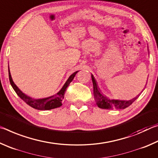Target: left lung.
Segmentation results:
<instances>
[{"mask_svg": "<svg viewBox=\"0 0 158 158\" xmlns=\"http://www.w3.org/2000/svg\"><path fill=\"white\" fill-rule=\"evenodd\" d=\"M92 81L93 84V94H94V98L96 102V105L98 107L104 109H125L130 105H132L134 101L137 100V97L132 99L130 100H114V99H109L106 97L101 93L100 89L98 88L97 81L95 79L94 77L92 74Z\"/></svg>", "mask_w": 158, "mask_h": 158, "instance_id": "left-lung-1", "label": "left lung"}]
</instances>
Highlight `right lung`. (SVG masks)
Returning <instances> with one entry per match:
<instances>
[{"label": "right lung", "instance_id": "obj_1", "mask_svg": "<svg viewBox=\"0 0 158 158\" xmlns=\"http://www.w3.org/2000/svg\"><path fill=\"white\" fill-rule=\"evenodd\" d=\"M8 72H9V79L10 84L15 90L16 93L18 95L21 100H23L25 102L35 109H38V110H50V109H55L57 107H59L62 105V100L64 98V95H65V92L66 91V89L68 88V85L70 84V82L73 81L74 77H75L76 74L78 73V71L74 73L73 74H71L68 79L67 80L65 84H64L62 89L60 90V91L57 93L55 95L51 96L49 98H42V99H33L29 97V96L26 95L24 93L21 91L20 89L15 85V84L13 81L12 79L11 74H10V69L8 67Z\"/></svg>", "mask_w": 158, "mask_h": 158}]
</instances>
